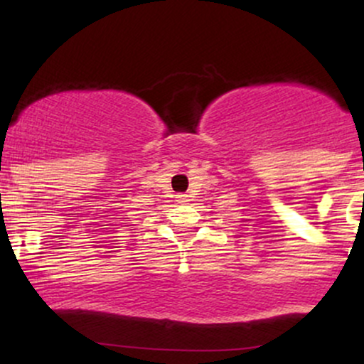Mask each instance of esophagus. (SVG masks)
Returning <instances> with one entry per match:
<instances>
[{
	"mask_svg": "<svg viewBox=\"0 0 364 364\" xmlns=\"http://www.w3.org/2000/svg\"><path fill=\"white\" fill-rule=\"evenodd\" d=\"M176 200H178L179 203H185V202H188V196L183 195V193H179V195H176Z\"/></svg>",
	"mask_w": 364,
	"mask_h": 364,
	"instance_id": "esophagus-1",
	"label": "esophagus"
}]
</instances>
